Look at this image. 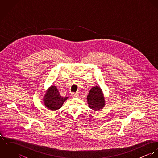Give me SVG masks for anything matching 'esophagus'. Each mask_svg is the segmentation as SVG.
<instances>
[{
  "instance_id": "obj_1",
  "label": "esophagus",
  "mask_w": 158,
  "mask_h": 158,
  "mask_svg": "<svg viewBox=\"0 0 158 158\" xmlns=\"http://www.w3.org/2000/svg\"><path fill=\"white\" fill-rule=\"evenodd\" d=\"M71 96L72 97H78L79 96V94L78 93H72Z\"/></svg>"
}]
</instances>
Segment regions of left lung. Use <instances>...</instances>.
I'll list each match as a JSON object with an SVG mask.
<instances>
[{"mask_svg": "<svg viewBox=\"0 0 158 158\" xmlns=\"http://www.w3.org/2000/svg\"><path fill=\"white\" fill-rule=\"evenodd\" d=\"M87 101L89 107L92 110L98 111L103 109L105 105V100L102 89L98 86L92 87L87 96Z\"/></svg>", "mask_w": 158, "mask_h": 158, "instance_id": "obj_1", "label": "left lung"}]
</instances>
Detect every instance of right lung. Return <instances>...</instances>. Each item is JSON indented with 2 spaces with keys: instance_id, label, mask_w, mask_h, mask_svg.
I'll use <instances>...</instances> for the list:
<instances>
[{
  "instance_id": "obj_1",
  "label": "right lung",
  "mask_w": 158,
  "mask_h": 158,
  "mask_svg": "<svg viewBox=\"0 0 158 158\" xmlns=\"http://www.w3.org/2000/svg\"><path fill=\"white\" fill-rule=\"evenodd\" d=\"M68 97H63L55 86H51L46 90L43 98L45 106L51 111H56L61 108Z\"/></svg>"
}]
</instances>
